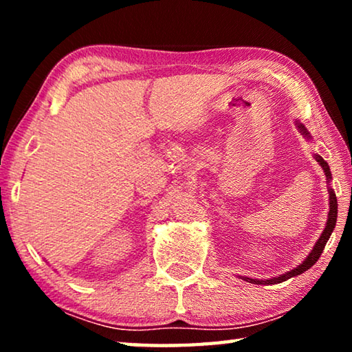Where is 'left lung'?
Here are the masks:
<instances>
[{
    "label": "left lung",
    "mask_w": 352,
    "mask_h": 352,
    "mask_svg": "<svg viewBox=\"0 0 352 352\" xmlns=\"http://www.w3.org/2000/svg\"><path fill=\"white\" fill-rule=\"evenodd\" d=\"M295 126L298 127V130H300V133H301L302 136H306V140H307V141H311V140H312V136H311V133L307 132V129L305 127V124H301L300 121H298V119H295ZM314 158L317 160L318 164L321 166V169H323L327 183H331V180H332V174H331L329 164H327V163L324 162V160H323V157H320L318 153H314ZM327 192H329V212H327L326 226H324L323 233H321V236L318 237V241L315 242V245H314V248H312V252L306 256V259L302 261L300 265H296L294 270L285 272V273H283V275L275 276V278H269V279H253V278H248V276H239V278H241V279H243V281H248V283H252V284H264V285H270V284H279V283L287 281V279L294 278V276H298V275H301V273H305L306 270L311 269V267L315 264V262L318 261L320 254L323 253L326 242L329 241V236L332 234L333 228H336V222H337V211H338V205H337L336 192H333V189H332L331 186L327 188Z\"/></svg>",
    "instance_id": "1"
}]
</instances>
